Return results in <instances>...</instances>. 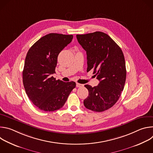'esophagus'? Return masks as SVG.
Here are the masks:
<instances>
[{
    "mask_svg": "<svg viewBox=\"0 0 153 153\" xmlns=\"http://www.w3.org/2000/svg\"><path fill=\"white\" fill-rule=\"evenodd\" d=\"M83 86V85H82V84H80V83H76V86L77 87H82Z\"/></svg>",
    "mask_w": 153,
    "mask_h": 153,
    "instance_id": "34e87169",
    "label": "esophagus"
}]
</instances>
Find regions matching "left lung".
<instances>
[{
	"mask_svg": "<svg viewBox=\"0 0 153 153\" xmlns=\"http://www.w3.org/2000/svg\"><path fill=\"white\" fill-rule=\"evenodd\" d=\"M87 55V72L93 70L100 81L97 86H85L89 94L83 101L85 106L96 112L111 108L123 90L126 71L123 53L108 34L96 31L76 35Z\"/></svg>",
	"mask_w": 153,
	"mask_h": 153,
	"instance_id": "8db88e82",
	"label": "left lung"
}]
</instances>
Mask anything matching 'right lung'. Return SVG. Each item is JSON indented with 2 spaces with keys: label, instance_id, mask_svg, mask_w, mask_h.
I'll return each mask as SVG.
<instances>
[{
  "label": "right lung",
  "instance_id": "right-lung-1",
  "mask_svg": "<svg viewBox=\"0 0 153 153\" xmlns=\"http://www.w3.org/2000/svg\"><path fill=\"white\" fill-rule=\"evenodd\" d=\"M73 35L50 33L39 39L28 50L22 72L25 92L40 110L54 111L61 108L71 91L74 82L56 80L57 57L72 41Z\"/></svg>",
  "mask_w": 153,
  "mask_h": 153
}]
</instances>
